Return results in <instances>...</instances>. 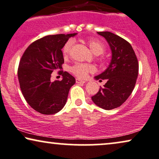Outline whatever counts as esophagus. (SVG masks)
<instances>
[{
	"mask_svg": "<svg viewBox=\"0 0 159 159\" xmlns=\"http://www.w3.org/2000/svg\"><path fill=\"white\" fill-rule=\"evenodd\" d=\"M86 81H82V80L78 79V78H76V83L77 84H85Z\"/></svg>",
	"mask_w": 159,
	"mask_h": 159,
	"instance_id": "1",
	"label": "esophagus"
}]
</instances>
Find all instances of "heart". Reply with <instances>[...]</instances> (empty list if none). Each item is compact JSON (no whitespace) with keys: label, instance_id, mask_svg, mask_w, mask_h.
Here are the masks:
<instances>
[{"label":"heart","instance_id":"b5f03b06","mask_svg":"<svg viewBox=\"0 0 159 159\" xmlns=\"http://www.w3.org/2000/svg\"><path fill=\"white\" fill-rule=\"evenodd\" d=\"M73 44V40H69L65 43V45L62 48V52H63L64 55L67 56L70 53ZM87 45L92 53L96 56L101 55L105 51V46L98 39H92L88 40ZM70 71L78 78H85L89 73H93L95 71V67L92 65H88V64L77 63L70 68Z\"/></svg>","mask_w":159,"mask_h":159}]
</instances>
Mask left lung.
<instances>
[{"label": "left lung", "instance_id": "1", "mask_svg": "<svg viewBox=\"0 0 159 159\" xmlns=\"http://www.w3.org/2000/svg\"><path fill=\"white\" fill-rule=\"evenodd\" d=\"M105 38L111 51L108 67L94 76L95 80H106L103 87L92 97L100 108L111 110L119 107L128 99L135 86L139 73L138 60L128 42L109 31L98 32Z\"/></svg>", "mask_w": 159, "mask_h": 159}]
</instances>
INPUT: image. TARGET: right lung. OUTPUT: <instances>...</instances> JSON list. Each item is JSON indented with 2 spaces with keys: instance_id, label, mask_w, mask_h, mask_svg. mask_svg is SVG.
I'll return each instance as SVG.
<instances>
[{
  "instance_id": "add662e5",
  "label": "right lung",
  "mask_w": 159,
  "mask_h": 159,
  "mask_svg": "<svg viewBox=\"0 0 159 159\" xmlns=\"http://www.w3.org/2000/svg\"><path fill=\"white\" fill-rule=\"evenodd\" d=\"M70 34L48 35L31 43L20 61L17 75L24 98L32 108L43 114H53L65 106L68 93L75 79L67 72H61V81H51L53 70L64 63L61 49Z\"/></svg>"
}]
</instances>
